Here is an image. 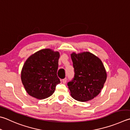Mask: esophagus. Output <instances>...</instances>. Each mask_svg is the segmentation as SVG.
<instances>
[{
	"instance_id": "esophagus-1",
	"label": "esophagus",
	"mask_w": 130,
	"mask_h": 130,
	"mask_svg": "<svg viewBox=\"0 0 130 130\" xmlns=\"http://www.w3.org/2000/svg\"><path fill=\"white\" fill-rule=\"evenodd\" d=\"M62 82L63 84H66V82H67V78H64L62 80Z\"/></svg>"
}]
</instances>
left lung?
Returning <instances> with one entry per match:
<instances>
[{
    "label": "left lung",
    "instance_id": "1",
    "mask_svg": "<svg viewBox=\"0 0 130 130\" xmlns=\"http://www.w3.org/2000/svg\"><path fill=\"white\" fill-rule=\"evenodd\" d=\"M73 79L67 83L72 98L85 102L93 99L101 92L107 74L102 61L89 52L72 53Z\"/></svg>",
    "mask_w": 130,
    "mask_h": 130
}]
</instances>
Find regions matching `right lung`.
<instances>
[{"mask_svg": "<svg viewBox=\"0 0 130 130\" xmlns=\"http://www.w3.org/2000/svg\"><path fill=\"white\" fill-rule=\"evenodd\" d=\"M58 51L45 48L30 55L23 67L22 83L26 92L37 99L43 100L51 96L57 85L60 83L57 76Z\"/></svg>", "mask_w": 130, "mask_h": 130, "instance_id": "1", "label": "right lung"}]
</instances>
